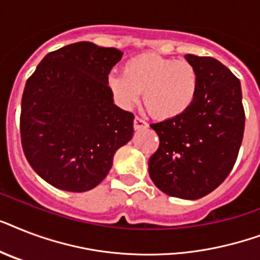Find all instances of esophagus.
<instances>
[{
	"label": "esophagus",
	"instance_id": "obj_1",
	"mask_svg": "<svg viewBox=\"0 0 260 260\" xmlns=\"http://www.w3.org/2000/svg\"><path fill=\"white\" fill-rule=\"evenodd\" d=\"M134 126H135V129H144V128H147V126H148V124H147V122L144 121L143 118L135 117Z\"/></svg>",
	"mask_w": 260,
	"mask_h": 260
}]
</instances>
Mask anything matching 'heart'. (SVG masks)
Instances as JSON below:
<instances>
[{
  "label": "heart",
  "instance_id": "obj_1",
  "mask_svg": "<svg viewBox=\"0 0 260 260\" xmlns=\"http://www.w3.org/2000/svg\"><path fill=\"white\" fill-rule=\"evenodd\" d=\"M108 85L122 108H132L143 93L144 106L152 117L174 120L193 106L200 77L196 66L187 60L142 54L128 59L122 75H110Z\"/></svg>",
  "mask_w": 260,
  "mask_h": 260
}]
</instances>
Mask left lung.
I'll return each instance as SVG.
<instances>
[{
  "mask_svg": "<svg viewBox=\"0 0 260 260\" xmlns=\"http://www.w3.org/2000/svg\"><path fill=\"white\" fill-rule=\"evenodd\" d=\"M200 77L193 106L182 117L151 124L159 148L148 160L155 186L171 197L198 200L228 177L242 146L246 114L232 71L210 56L187 54Z\"/></svg>",
  "mask_w": 260,
  "mask_h": 260,
  "instance_id": "left-lung-1",
  "label": "left lung"
}]
</instances>
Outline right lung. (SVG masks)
<instances>
[{
    "label": "right lung",
    "instance_id": "add662e5",
    "mask_svg": "<svg viewBox=\"0 0 260 260\" xmlns=\"http://www.w3.org/2000/svg\"><path fill=\"white\" fill-rule=\"evenodd\" d=\"M122 52L78 42L47 54L25 83L20 134L26 160L56 189L87 191L134 135V114L113 102L108 75Z\"/></svg>",
    "mask_w": 260,
    "mask_h": 260
}]
</instances>
